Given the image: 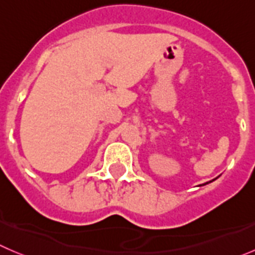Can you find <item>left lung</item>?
I'll return each instance as SVG.
<instances>
[{"label":"left lung","mask_w":255,"mask_h":255,"mask_svg":"<svg viewBox=\"0 0 255 255\" xmlns=\"http://www.w3.org/2000/svg\"><path fill=\"white\" fill-rule=\"evenodd\" d=\"M205 184H208V183H205ZM205 184H204V185H205Z\"/></svg>","instance_id":"obj_1"}]
</instances>
